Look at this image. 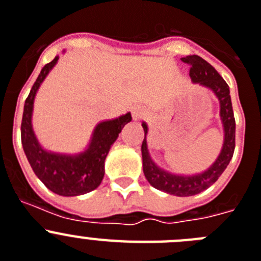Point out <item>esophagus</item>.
Returning a JSON list of instances; mask_svg holds the SVG:
<instances>
[{
	"label": "esophagus",
	"instance_id": "34e87169",
	"mask_svg": "<svg viewBox=\"0 0 261 261\" xmlns=\"http://www.w3.org/2000/svg\"><path fill=\"white\" fill-rule=\"evenodd\" d=\"M144 114H146V113H144L143 109L135 108V109H134V110H133V117H134V119H142V118L144 117Z\"/></svg>",
	"mask_w": 261,
	"mask_h": 261
}]
</instances>
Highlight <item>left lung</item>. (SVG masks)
<instances>
[{
    "label": "left lung",
    "instance_id": "left-lung-1",
    "mask_svg": "<svg viewBox=\"0 0 261 261\" xmlns=\"http://www.w3.org/2000/svg\"><path fill=\"white\" fill-rule=\"evenodd\" d=\"M181 62H184L190 67L189 76L193 83H199L203 87L210 88L215 93V96L218 97L219 103H221V118L223 122V128H225V142H223L221 153L217 160L210 165V168H207L202 173L192 174V176L169 173L158 167L149 156L146 140L148 127L143 122L142 126L144 130V139L142 143V158H143L144 176L153 188L163 190L165 193L173 194V196L188 197L201 193L202 190L207 189L210 185L214 184L228 165L235 149V118L228 85L222 79L221 74L215 71V68L197 55L181 58Z\"/></svg>",
    "mask_w": 261,
    "mask_h": 261
}]
</instances>
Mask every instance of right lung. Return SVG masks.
<instances>
[{"label":"right lung","mask_w":261,"mask_h":261,"mask_svg":"<svg viewBox=\"0 0 261 261\" xmlns=\"http://www.w3.org/2000/svg\"><path fill=\"white\" fill-rule=\"evenodd\" d=\"M58 59L56 56L42 68L30 94L24 101L21 124L22 146L34 173L49 190L60 196H80L92 192L101 184L105 174L103 165L109 149L117 140L124 124L131 121V114L127 113L115 119L99 122L94 128L89 147L79 155H63L44 151L34 135L31 115L36 90L56 64Z\"/></svg>","instance_id":"1"}]
</instances>
